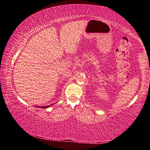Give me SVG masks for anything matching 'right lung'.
<instances>
[{"instance_id":"obj_1","label":"right lung","mask_w":150,"mask_h":150,"mask_svg":"<svg viewBox=\"0 0 150 150\" xmlns=\"http://www.w3.org/2000/svg\"><path fill=\"white\" fill-rule=\"evenodd\" d=\"M54 104H53V105H54ZM48 105V106H39V108H48V107H50V106H52V105Z\"/></svg>"}]
</instances>
